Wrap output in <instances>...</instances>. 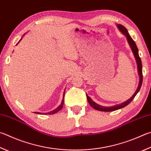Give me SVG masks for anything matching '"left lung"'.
Segmentation results:
<instances>
[{
  "label": "left lung",
  "instance_id": "left-lung-1",
  "mask_svg": "<svg viewBox=\"0 0 151 151\" xmlns=\"http://www.w3.org/2000/svg\"><path fill=\"white\" fill-rule=\"evenodd\" d=\"M117 27H118L119 29L121 31L123 34H124V35H125L126 37H127V42L129 43V44L130 47L131 48V50H132L133 53L134 54V56H135V58L136 59V61H137V68H138V73H139V83L138 85V88L136 90L135 92L134 93V94L132 96V97L131 98H129L128 100L125 101V102H123L121 104H118V105H116V106H111V107H104V106H102L100 105H98L96 103H95L94 102H93V101L91 100V98H90L86 94V96H87V100H88V102L90 104V105L93 108L95 109H97L98 111H115V110H117V109H121L124 108L126 106H127L131 102V101H132L134 98L135 97V96L137 95V94L139 92V90H140V88L141 87V85H142V63H141V60L140 57L139 55V51H138V48L137 47L136 45V43L135 42H134L133 40L131 38V37L130 36V35L129 34V33L127 32V29H126L124 26L121 25V24H118L117 25Z\"/></svg>",
  "mask_w": 151,
  "mask_h": 151
}]
</instances>
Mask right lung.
Returning a JSON list of instances; mask_svg holds the SVG:
<instances>
[{
	"label": "right lung",
	"mask_w": 151,
	"mask_h": 151,
	"mask_svg": "<svg viewBox=\"0 0 151 151\" xmlns=\"http://www.w3.org/2000/svg\"><path fill=\"white\" fill-rule=\"evenodd\" d=\"M22 38H21V40H22ZM21 40L19 41V42L17 43V44L18 43L20 42L21 41ZM16 44V45H17ZM65 91H64V94H63V100H62V102H61V105H59V106L58 107V108H57L56 109H55L54 110H53V111H50V112H48V113H45V114H49V115H51V114H55V113H57V112H58L60 109H62V108H63V104H64V96H65ZM35 114H42V113H40V112H35Z\"/></svg>",
	"instance_id": "1"
}]
</instances>
